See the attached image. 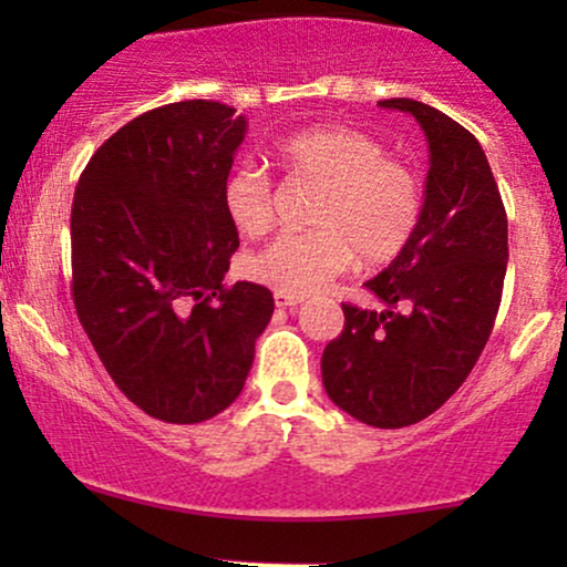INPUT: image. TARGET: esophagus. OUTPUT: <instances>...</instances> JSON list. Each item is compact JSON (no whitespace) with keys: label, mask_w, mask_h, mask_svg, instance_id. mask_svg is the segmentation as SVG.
Returning <instances> with one entry per match:
<instances>
[{"label":"esophagus","mask_w":567,"mask_h":567,"mask_svg":"<svg viewBox=\"0 0 567 567\" xmlns=\"http://www.w3.org/2000/svg\"><path fill=\"white\" fill-rule=\"evenodd\" d=\"M303 298L301 296H292V292H285V290H277L275 292V303L282 306V309H292V306L301 303Z\"/></svg>","instance_id":"1"}]
</instances>
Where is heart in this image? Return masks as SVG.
Masks as SVG:
<instances>
[{"label":"heart","mask_w":567,"mask_h":567,"mask_svg":"<svg viewBox=\"0 0 567 567\" xmlns=\"http://www.w3.org/2000/svg\"><path fill=\"white\" fill-rule=\"evenodd\" d=\"M275 157L292 178L322 184L311 207L315 229L282 231L247 258L252 279L275 290L306 296L347 271L394 261L424 213L419 173L386 157L379 138L343 125L290 133ZM224 207L234 229L256 237L275 218V184L261 167L239 165L224 181Z\"/></svg>","instance_id":"obj_1"}]
</instances>
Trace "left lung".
I'll return each instance as SVG.
<instances>
[{
	"label": "left lung",
	"mask_w": 567,
	"mask_h": 567,
	"mask_svg": "<svg viewBox=\"0 0 567 567\" xmlns=\"http://www.w3.org/2000/svg\"><path fill=\"white\" fill-rule=\"evenodd\" d=\"M381 106L413 114L426 133L424 213L405 250L365 282L386 309L341 303L343 330L322 351V383L351 419L402 429L445 405L483 354L509 243L496 178L470 130L413 97Z\"/></svg>",
	"instance_id": "left-lung-1"
}]
</instances>
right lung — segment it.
Instances as JSON below:
<instances>
[{"mask_svg": "<svg viewBox=\"0 0 567 567\" xmlns=\"http://www.w3.org/2000/svg\"><path fill=\"white\" fill-rule=\"evenodd\" d=\"M245 116L181 101L135 116L80 175L71 207V298L103 368L133 405L199 424L243 392L275 298L226 285L239 234L224 181Z\"/></svg>", "mask_w": 567, "mask_h": 567, "instance_id": "obj_1", "label": "right lung"}]
</instances>
